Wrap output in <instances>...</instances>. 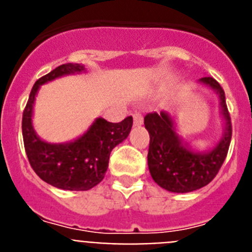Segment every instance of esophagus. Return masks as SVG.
<instances>
[{
    "label": "esophagus",
    "mask_w": 252,
    "mask_h": 252,
    "mask_svg": "<svg viewBox=\"0 0 252 252\" xmlns=\"http://www.w3.org/2000/svg\"><path fill=\"white\" fill-rule=\"evenodd\" d=\"M144 119L140 113H133V126H141Z\"/></svg>",
    "instance_id": "1"
}]
</instances>
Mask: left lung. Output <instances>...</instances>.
<instances>
[{"label": "left lung", "mask_w": 252, "mask_h": 252, "mask_svg": "<svg viewBox=\"0 0 252 252\" xmlns=\"http://www.w3.org/2000/svg\"><path fill=\"white\" fill-rule=\"evenodd\" d=\"M218 95L220 113L223 119L221 139L209 150H197L178 133L174 117L166 111L148 113L144 119L150 135L148 165L154 182L173 193H189L212 182L221 169L232 136L230 113L222 87L212 77L197 82Z\"/></svg>", "instance_id": "8db88e82"}]
</instances>
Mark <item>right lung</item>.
<instances>
[{
	"label": "right lung",
	"mask_w": 252,
	"mask_h": 252,
	"mask_svg": "<svg viewBox=\"0 0 252 252\" xmlns=\"http://www.w3.org/2000/svg\"><path fill=\"white\" fill-rule=\"evenodd\" d=\"M86 72L84 65L77 63L53 69L35 82L22 115V136L31 168L40 179L64 190H88L102 182L111 151L127 139L132 127L131 116L119 124L97 117L83 135L72 141L54 144L40 139L32 125L34 103L40 86L64 75Z\"/></svg>",
	"instance_id": "1"
}]
</instances>
